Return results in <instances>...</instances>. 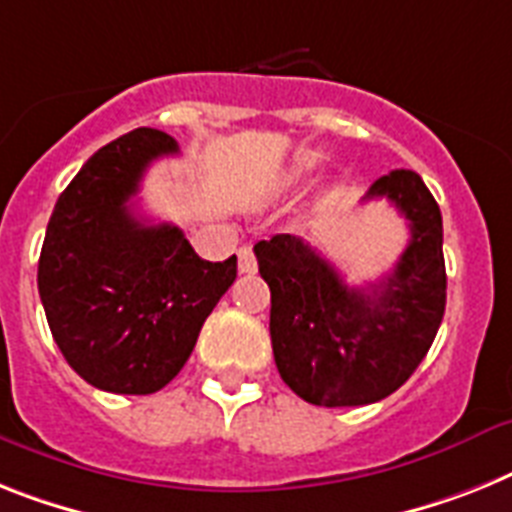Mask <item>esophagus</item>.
I'll return each instance as SVG.
<instances>
[{
	"instance_id": "esophagus-1",
	"label": "esophagus",
	"mask_w": 512,
	"mask_h": 512,
	"mask_svg": "<svg viewBox=\"0 0 512 512\" xmlns=\"http://www.w3.org/2000/svg\"><path fill=\"white\" fill-rule=\"evenodd\" d=\"M255 270H257L255 252H252L249 244H244V247L239 249V273H255Z\"/></svg>"
}]
</instances>
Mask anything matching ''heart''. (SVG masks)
<instances>
[{
    "mask_svg": "<svg viewBox=\"0 0 512 512\" xmlns=\"http://www.w3.org/2000/svg\"><path fill=\"white\" fill-rule=\"evenodd\" d=\"M315 161H317L315 153H307V156H302V158H299V171L309 169V166H315Z\"/></svg>",
    "mask_w": 512,
    "mask_h": 512,
    "instance_id": "1",
    "label": "heart"
}]
</instances>
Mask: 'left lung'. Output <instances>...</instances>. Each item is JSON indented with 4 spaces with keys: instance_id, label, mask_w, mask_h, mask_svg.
Listing matches in <instances>:
<instances>
[{
    "instance_id": "obj_1",
    "label": "left lung",
    "mask_w": 512,
    "mask_h": 512,
    "mask_svg": "<svg viewBox=\"0 0 512 512\" xmlns=\"http://www.w3.org/2000/svg\"><path fill=\"white\" fill-rule=\"evenodd\" d=\"M388 197L406 216L409 247L393 273L364 289L343 281L304 239L255 244L270 286V341L283 382L315 406H367L401 388L422 364L445 315L442 216L416 171L380 176L362 200Z\"/></svg>"
}]
</instances>
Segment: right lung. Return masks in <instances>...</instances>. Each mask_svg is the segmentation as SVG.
Returning a JSON list of instances; mask_svg holds the SVG:
<instances>
[{
    "label": "right lung",
    "mask_w": 512,
    "mask_h": 512,
    "mask_svg": "<svg viewBox=\"0 0 512 512\" xmlns=\"http://www.w3.org/2000/svg\"><path fill=\"white\" fill-rule=\"evenodd\" d=\"M176 153L174 137L150 127L111 140L67 184L46 226L38 294L51 336L77 375L106 393L169 385L236 278V255L208 263L179 226L132 210L145 169Z\"/></svg>",
    "instance_id": "right-lung-1"
}]
</instances>
